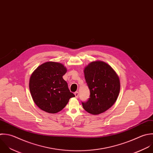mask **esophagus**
Wrapping results in <instances>:
<instances>
[{"label":"esophagus","instance_id":"34e87169","mask_svg":"<svg viewBox=\"0 0 153 153\" xmlns=\"http://www.w3.org/2000/svg\"><path fill=\"white\" fill-rule=\"evenodd\" d=\"M74 95H75V97H76V98H77V97H79V92H76L74 93Z\"/></svg>","mask_w":153,"mask_h":153}]
</instances>
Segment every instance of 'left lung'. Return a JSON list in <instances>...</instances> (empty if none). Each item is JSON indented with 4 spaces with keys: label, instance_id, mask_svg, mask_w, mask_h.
Segmentation results:
<instances>
[{
    "label": "left lung",
    "instance_id": "1",
    "mask_svg": "<svg viewBox=\"0 0 153 153\" xmlns=\"http://www.w3.org/2000/svg\"><path fill=\"white\" fill-rule=\"evenodd\" d=\"M84 73L90 98L82 102L83 107L94 115L102 113L111 107L118 98L119 78L111 66L101 61L89 63L85 68Z\"/></svg>",
    "mask_w": 153,
    "mask_h": 153
}]
</instances>
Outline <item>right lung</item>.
<instances>
[{
  "instance_id": "obj_1",
  "label": "right lung",
  "mask_w": 153,
  "mask_h": 153,
  "mask_svg": "<svg viewBox=\"0 0 153 153\" xmlns=\"http://www.w3.org/2000/svg\"><path fill=\"white\" fill-rule=\"evenodd\" d=\"M66 72L62 64L49 61L39 65L31 75L30 91L34 103L43 111L56 113L75 97L62 78Z\"/></svg>"
}]
</instances>
